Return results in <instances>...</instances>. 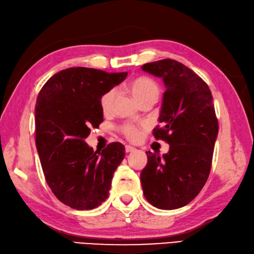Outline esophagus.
<instances>
[{
	"label": "esophagus",
	"instance_id": "obj_1",
	"mask_svg": "<svg viewBox=\"0 0 254 254\" xmlns=\"http://www.w3.org/2000/svg\"><path fill=\"white\" fill-rule=\"evenodd\" d=\"M135 150H136L135 147H133L131 145H127L126 146V152H127V153H131V152H134Z\"/></svg>",
	"mask_w": 254,
	"mask_h": 254
}]
</instances>
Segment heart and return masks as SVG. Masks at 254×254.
<instances>
[{
  "label": "heart",
  "mask_w": 254,
  "mask_h": 254,
  "mask_svg": "<svg viewBox=\"0 0 254 254\" xmlns=\"http://www.w3.org/2000/svg\"><path fill=\"white\" fill-rule=\"evenodd\" d=\"M128 90H130L131 94L133 95L137 102H141L142 100H144L149 96L152 95H159V86L156 84L154 80L150 79L147 76H140L133 80L130 84H128ZM115 91L113 89L109 90L100 98V107L102 109L103 112H108L110 108H111L112 101L114 99ZM120 132L127 137V139L131 141H135L140 137L141 130L139 126L131 123L122 124L120 127Z\"/></svg>",
  "instance_id": "heart-1"
}]
</instances>
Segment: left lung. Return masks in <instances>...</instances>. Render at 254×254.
I'll use <instances>...</instances> for the list:
<instances>
[{
	"instance_id": "1",
	"label": "left lung",
	"mask_w": 254,
	"mask_h": 254,
	"mask_svg": "<svg viewBox=\"0 0 254 254\" xmlns=\"http://www.w3.org/2000/svg\"><path fill=\"white\" fill-rule=\"evenodd\" d=\"M142 70L162 77L167 87L153 135L170 144L162 156L146 151L143 193L158 209H179L199 194L209 178L219 132L213 98L206 83L175 60L146 63Z\"/></svg>"
}]
</instances>
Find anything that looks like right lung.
Listing matches in <instances>:
<instances>
[{
  "instance_id": "add662e5",
  "label": "right lung",
  "mask_w": 254,
  "mask_h": 254,
  "mask_svg": "<svg viewBox=\"0 0 254 254\" xmlns=\"http://www.w3.org/2000/svg\"><path fill=\"white\" fill-rule=\"evenodd\" d=\"M127 72L68 67L41 89L35 105V143L54 195L76 210H92L108 199L113 173L126 147L112 142L93 151L84 142L103 121L100 98L126 80Z\"/></svg>"
}]
</instances>
